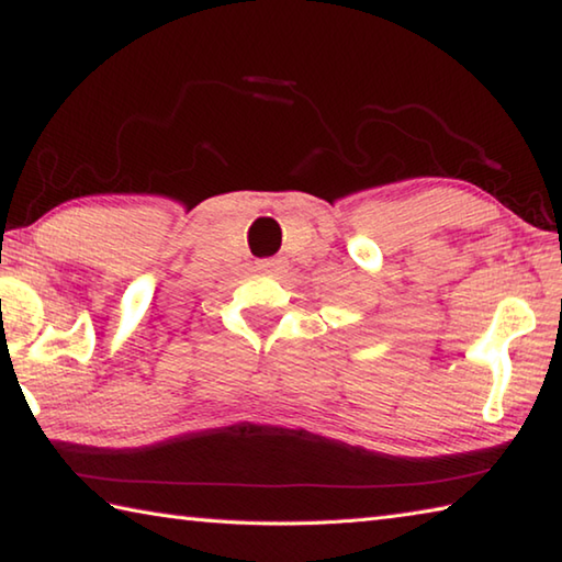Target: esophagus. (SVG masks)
<instances>
[{
  "instance_id": "esophagus-1",
  "label": "esophagus",
  "mask_w": 562,
  "mask_h": 562,
  "mask_svg": "<svg viewBox=\"0 0 562 562\" xmlns=\"http://www.w3.org/2000/svg\"><path fill=\"white\" fill-rule=\"evenodd\" d=\"M284 268H288V262H284L282 258H265V260H258V270H262V272L280 274V272H284Z\"/></svg>"
}]
</instances>
